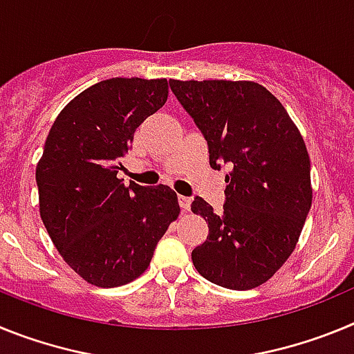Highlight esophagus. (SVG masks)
I'll use <instances>...</instances> for the list:
<instances>
[{
    "instance_id": "34e87169",
    "label": "esophagus",
    "mask_w": 354,
    "mask_h": 354,
    "mask_svg": "<svg viewBox=\"0 0 354 354\" xmlns=\"http://www.w3.org/2000/svg\"><path fill=\"white\" fill-rule=\"evenodd\" d=\"M179 204L180 207H183V211H189V207H192V198L189 196H179Z\"/></svg>"
}]
</instances>
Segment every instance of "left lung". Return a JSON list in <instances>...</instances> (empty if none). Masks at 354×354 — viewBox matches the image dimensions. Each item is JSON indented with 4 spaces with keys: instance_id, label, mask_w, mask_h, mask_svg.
<instances>
[{
    "instance_id": "left-lung-1",
    "label": "left lung",
    "mask_w": 354,
    "mask_h": 354,
    "mask_svg": "<svg viewBox=\"0 0 354 354\" xmlns=\"http://www.w3.org/2000/svg\"><path fill=\"white\" fill-rule=\"evenodd\" d=\"M170 86L204 133L211 167H230L223 211L193 200L192 211L209 225L193 264L227 289L262 286L290 257L310 211V158L301 133L255 81L170 80Z\"/></svg>"
}]
</instances>
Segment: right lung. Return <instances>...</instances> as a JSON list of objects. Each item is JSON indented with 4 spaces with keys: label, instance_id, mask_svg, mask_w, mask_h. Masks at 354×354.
<instances>
[{
    "label": "right lung",
    "instance_id": "1",
    "mask_svg": "<svg viewBox=\"0 0 354 354\" xmlns=\"http://www.w3.org/2000/svg\"><path fill=\"white\" fill-rule=\"evenodd\" d=\"M167 99V80L92 84L58 113L37 162L44 227L62 259L95 287L145 273L158 241L179 218L170 186H126L117 177L136 127Z\"/></svg>",
    "mask_w": 354,
    "mask_h": 354
}]
</instances>
